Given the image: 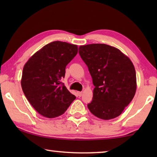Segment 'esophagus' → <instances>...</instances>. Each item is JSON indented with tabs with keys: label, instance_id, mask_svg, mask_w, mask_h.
<instances>
[{
	"label": "esophagus",
	"instance_id": "34e87169",
	"mask_svg": "<svg viewBox=\"0 0 157 157\" xmlns=\"http://www.w3.org/2000/svg\"><path fill=\"white\" fill-rule=\"evenodd\" d=\"M77 94H78V96H79V97H81L82 95V92L78 91V93H77Z\"/></svg>",
	"mask_w": 157,
	"mask_h": 157
}]
</instances>
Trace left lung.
Segmentation results:
<instances>
[{
  "label": "left lung",
  "instance_id": "8db88e82",
  "mask_svg": "<svg viewBox=\"0 0 157 157\" xmlns=\"http://www.w3.org/2000/svg\"><path fill=\"white\" fill-rule=\"evenodd\" d=\"M79 54L88 66L95 86L93 100L87 105L89 111L102 120L120 116L136 94L132 62L119 49L104 44L80 46Z\"/></svg>",
  "mask_w": 157,
  "mask_h": 157
}]
</instances>
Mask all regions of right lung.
<instances>
[{
    "instance_id": "obj_1",
    "label": "right lung",
    "mask_w": 157,
    "mask_h": 157,
    "mask_svg": "<svg viewBox=\"0 0 157 157\" xmlns=\"http://www.w3.org/2000/svg\"><path fill=\"white\" fill-rule=\"evenodd\" d=\"M78 46L53 41L30 57L23 66L21 87L37 112L52 118L62 115L76 97L61 82Z\"/></svg>"
}]
</instances>
